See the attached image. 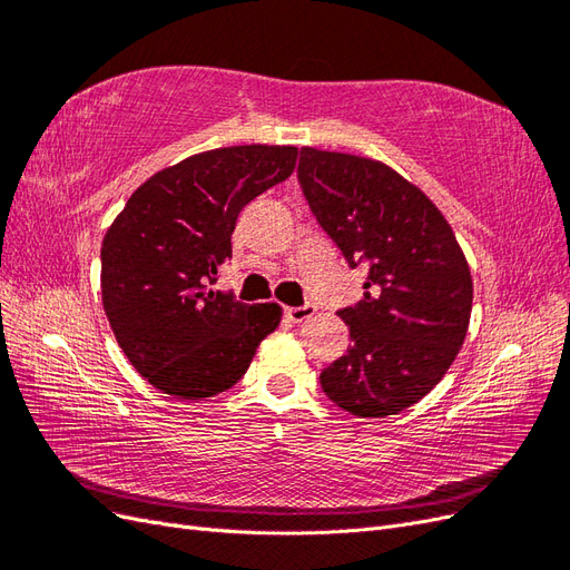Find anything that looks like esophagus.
<instances>
[{"instance_id":"obj_1","label":"esophagus","mask_w":570,"mask_h":570,"mask_svg":"<svg viewBox=\"0 0 570 570\" xmlns=\"http://www.w3.org/2000/svg\"><path fill=\"white\" fill-rule=\"evenodd\" d=\"M316 314V306L314 304H302V306H287L285 308V316L292 321V323H304Z\"/></svg>"}]
</instances>
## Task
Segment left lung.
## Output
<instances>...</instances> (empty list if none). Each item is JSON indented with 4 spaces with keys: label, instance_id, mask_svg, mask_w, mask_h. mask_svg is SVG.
I'll use <instances>...</instances> for the list:
<instances>
[{
    "label": "left lung",
    "instance_id": "left-lung-1",
    "mask_svg": "<svg viewBox=\"0 0 570 570\" xmlns=\"http://www.w3.org/2000/svg\"><path fill=\"white\" fill-rule=\"evenodd\" d=\"M297 180L347 264L368 266L364 299L337 312L352 347L323 368L321 387L354 416H392L423 400L456 358L471 268L438 206L390 166L302 147Z\"/></svg>",
    "mask_w": 570,
    "mask_h": 570
}]
</instances>
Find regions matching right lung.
<instances>
[{
    "mask_svg": "<svg viewBox=\"0 0 570 570\" xmlns=\"http://www.w3.org/2000/svg\"><path fill=\"white\" fill-rule=\"evenodd\" d=\"M297 147L239 145L195 154L135 189L101 243V302L135 371L178 400L243 377L281 323L278 304L212 289L233 256L239 212L295 170Z\"/></svg>",
    "mask_w": 570,
    "mask_h": 570,
    "instance_id": "add662e5",
    "label": "right lung"
}]
</instances>
